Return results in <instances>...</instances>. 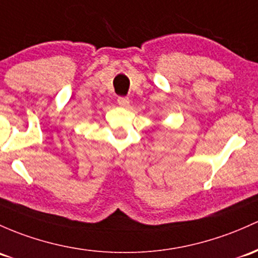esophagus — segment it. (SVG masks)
I'll return each mask as SVG.
<instances>
[{
  "label": "esophagus",
  "mask_w": 258,
  "mask_h": 258,
  "mask_svg": "<svg viewBox=\"0 0 258 258\" xmlns=\"http://www.w3.org/2000/svg\"><path fill=\"white\" fill-rule=\"evenodd\" d=\"M129 103H130V101H129L128 97H118V104L120 107L126 108L129 106Z\"/></svg>",
  "instance_id": "esophagus-1"
}]
</instances>
